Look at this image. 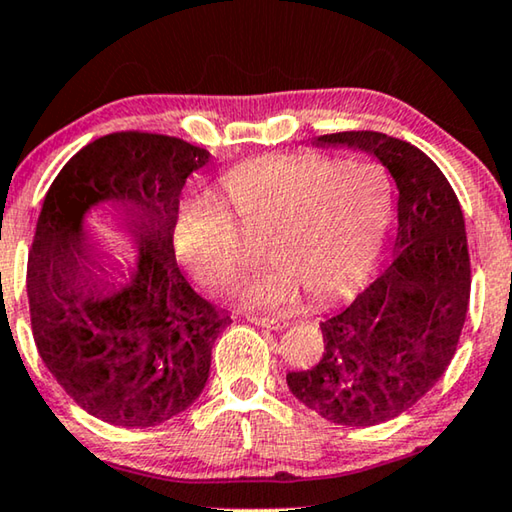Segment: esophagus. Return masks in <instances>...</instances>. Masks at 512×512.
Returning <instances> with one entry per match:
<instances>
[{
    "label": "esophagus",
    "mask_w": 512,
    "mask_h": 512,
    "mask_svg": "<svg viewBox=\"0 0 512 512\" xmlns=\"http://www.w3.org/2000/svg\"><path fill=\"white\" fill-rule=\"evenodd\" d=\"M251 325H261V327H270V329H283L288 327V320L281 318H263V316H247Z\"/></svg>",
    "instance_id": "1"
}]
</instances>
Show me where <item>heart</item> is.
Wrapping results in <instances>:
<instances>
[{
    "mask_svg": "<svg viewBox=\"0 0 512 512\" xmlns=\"http://www.w3.org/2000/svg\"><path fill=\"white\" fill-rule=\"evenodd\" d=\"M224 194L240 219L277 222L272 267L233 290L247 309L281 311L309 290L316 302L348 295L375 261L391 215V183L371 162L329 157H265L231 171ZM176 251L196 279L219 288L240 270L238 231L222 203H187L176 224Z\"/></svg>",
    "mask_w": 512,
    "mask_h": 512,
    "instance_id": "b5f03b06",
    "label": "heart"
}]
</instances>
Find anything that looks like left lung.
I'll use <instances>...</instances> for the list:
<instances>
[{
    "label": "left lung",
    "mask_w": 512,
    "mask_h": 512,
    "mask_svg": "<svg viewBox=\"0 0 512 512\" xmlns=\"http://www.w3.org/2000/svg\"><path fill=\"white\" fill-rule=\"evenodd\" d=\"M311 144L377 157L398 190V231L387 270L320 322L322 359L286 382L322 419L377 426L426 396L458 348L471 288L465 217L437 164L407 141L355 130Z\"/></svg>",
    "instance_id": "8db88e82"
}]
</instances>
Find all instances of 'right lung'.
<instances>
[{
    "mask_svg": "<svg viewBox=\"0 0 512 512\" xmlns=\"http://www.w3.org/2000/svg\"><path fill=\"white\" fill-rule=\"evenodd\" d=\"M206 148L151 132H114L66 162L45 194L27 265L34 341L82 410L121 428H153L201 396L226 313L194 293L174 251L180 192ZM107 207L138 261L128 278L85 226ZM116 271L124 279H108Z\"/></svg>",
    "mask_w": 512,
    "mask_h": 512,
    "instance_id": "right-lung-1",
    "label": "right lung"
}]
</instances>
